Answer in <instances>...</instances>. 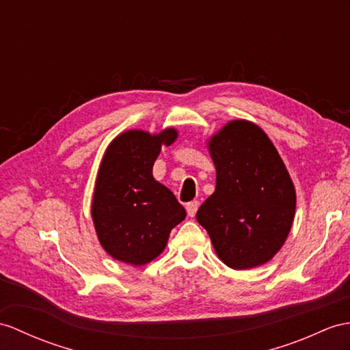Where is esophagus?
Masks as SVG:
<instances>
[{"instance_id": "esophagus-1", "label": "esophagus", "mask_w": 350, "mask_h": 350, "mask_svg": "<svg viewBox=\"0 0 350 350\" xmlns=\"http://www.w3.org/2000/svg\"><path fill=\"white\" fill-rule=\"evenodd\" d=\"M198 208H199V202L198 200H193L190 203H187L185 209H187V214H189V217L193 218L196 215V212H198Z\"/></svg>"}]
</instances>
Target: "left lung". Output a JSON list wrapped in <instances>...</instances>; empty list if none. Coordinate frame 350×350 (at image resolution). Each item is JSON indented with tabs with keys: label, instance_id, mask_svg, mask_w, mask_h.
<instances>
[{
	"label": "left lung",
	"instance_id": "8db88e82",
	"mask_svg": "<svg viewBox=\"0 0 350 350\" xmlns=\"http://www.w3.org/2000/svg\"><path fill=\"white\" fill-rule=\"evenodd\" d=\"M208 150L217 185L196 219L226 266H262L284 246L295 215V187L284 160L260 126L241 118L212 135Z\"/></svg>",
	"mask_w": 350,
	"mask_h": 350
}]
</instances>
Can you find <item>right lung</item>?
Returning <instances> with one entry per match:
<instances>
[{
	"instance_id": "obj_1",
	"label": "right lung",
	"mask_w": 350,
	"mask_h": 350,
	"mask_svg": "<svg viewBox=\"0 0 350 350\" xmlns=\"http://www.w3.org/2000/svg\"><path fill=\"white\" fill-rule=\"evenodd\" d=\"M176 138L174 127L159 133L131 129L104 152L90 212L100 246L117 261L138 267L157 258L170 230L187 215L174 193L152 176L161 147Z\"/></svg>"
}]
</instances>
